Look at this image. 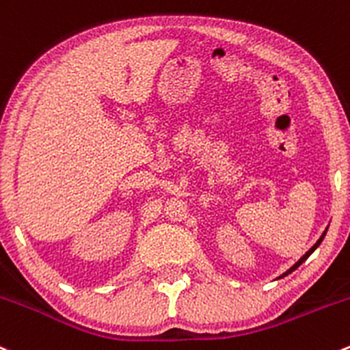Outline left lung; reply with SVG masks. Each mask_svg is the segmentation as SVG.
Returning <instances> with one entry per match:
<instances>
[{
	"instance_id": "obj_1",
	"label": "left lung",
	"mask_w": 350,
	"mask_h": 350,
	"mask_svg": "<svg viewBox=\"0 0 350 350\" xmlns=\"http://www.w3.org/2000/svg\"><path fill=\"white\" fill-rule=\"evenodd\" d=\"M325 233H327V230H325V231H323V233H322V237H321V238H319V240H317V243H315V245H314V246H312V248H310V250H308V252H307V253H305V255H304V256H301V258L299 260V262H297L295 265H293V267H292V268H290V270H286V271H285V273H283L280 278H283V277H286V275H288V273H292V271H293V270H297V268H299V267H300V265H301V263H304V262H305V260H307V258H308V256H310V255H312V253H314V252H315V250H317V246H319V245H321V243H322V240H323V238H325Z\"/></svg>"
}]
</instances>
